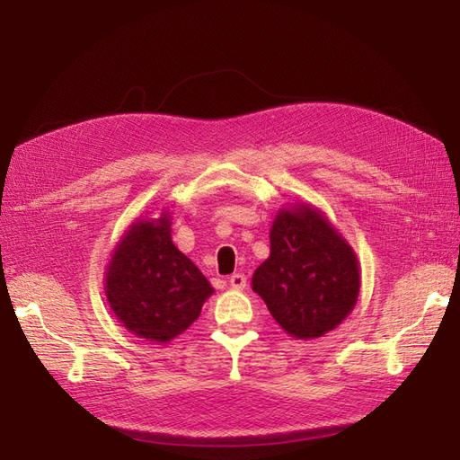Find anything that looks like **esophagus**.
I'll use <instances>...</instances> for the list:
<instances>
[{"label":"esophagus","instance_id":"34e87169","mask_svg":"<svg viewBox=\"0 0 460 460\" xmlns=\"http://www.w3.org/2000/svg\"><path fill=\"white\" fill-rule=\"evenodd\" d=\"M246 276L244 274H241V272H236V274H233L231 278H229V286L233 288V289H236V291H243L244 288H246Z\"/></svg>","mask_w":460,"mask_h":460}]
</instances>
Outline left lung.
Wrapping results in <instances>:
<instances>
[{
  "label": "left lung",
  "instance_id": "obj_1",
  "mask_svg": "<svg viewBox=\"0 0 460 460\" xmlns=\"http://www.w3.org/2000/svg\"><path fill=\"white\" fill-rule=\"evenodd\" d=\"M269 236L270 253L255 269L252 289L296 341L334 331L361 291V267L346 236L308 201L278 208Z\"/></svg>",
  "mask_w": 460,
  "mask_h": 460
}]
</instances>
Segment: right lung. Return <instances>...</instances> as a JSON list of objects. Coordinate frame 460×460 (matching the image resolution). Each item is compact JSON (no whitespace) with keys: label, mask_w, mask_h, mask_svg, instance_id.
<instances>
[{"label":"right lung","mask_w":460,"mask_h":460,"mask_svg":"<svg viewBox=\"0 0 460 460\" xmlns=\"http://www.w3.org/2000/svg\"><path fill=\"white\" fill-rule=\"evenodd\" d=\"M171 207L155 217L133 219L112 248L103 278L114 317L152 344L182 334L214 293L205 274L174 246Z\"/></svg>","instance_id":"1"}]
</instances>
